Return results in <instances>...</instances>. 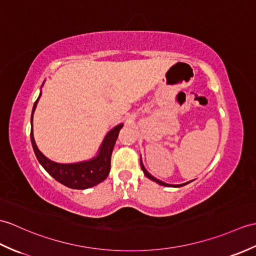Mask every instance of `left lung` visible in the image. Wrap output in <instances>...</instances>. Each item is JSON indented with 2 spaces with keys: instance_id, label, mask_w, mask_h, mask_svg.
<instances>
[{
  "instance_id": "1",
  "label": "left lung",
  "mask_w": 256,
  "mask_h": 256,
  "mask_svg": "<svg viewBox=\"0 0 256 256\" xmlns=\"http://www.w3.org/2000/svg\"><path fill=\"white\" fill-rule=\"evenodd\" d=\"M140 168H142V170L144 171V174L148 178V179H150V180H152V181H155V182H157L158 184H160V186H168V188H180V186H186L188 183H190V182H186V183H182V184H168V183H164V182H162V181H160V180H158V179H156L155 176H152L150 172H148L146 169H145V167H144V164H142V158H140Z\"/></svg>"
}]
</instances>
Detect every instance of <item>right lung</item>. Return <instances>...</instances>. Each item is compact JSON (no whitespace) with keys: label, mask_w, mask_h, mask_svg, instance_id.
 Wrapping results in <instances>:
<instances>
[{"label":"right lung","mask_w":256,"mask_h":256,"mask_svg":"<svg viewBox=\"0 0 256 256\" xmlns=\"http://www.w3.org/2000/svg\"><path fill=\"white\" fill-rule=\"evenodd\" d=\"M41 96L39 94L38 99L36 100L32 108V130H30V140L32 145L34 148V155L37 157L38 162L42 166L44 170L51 176L62 183L63 186L70 188L76 190H85L92 186H97L98 183L102 182L106 179L110 172V164H111V155L114 150V144L118 138V132L122 128L123 124H118L116 128H112L110 132L106 135V138L101 144L98 155L88 160V162H80L76 164H58L48 159L42 152H41L34 138L32 132V116L36 110V106Z\"/></svg>","instance_id":"right-lung-1"}]
</instances>
